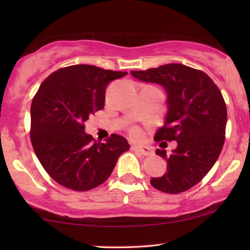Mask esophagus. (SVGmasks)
<instances>
[{
  "label": "esophagus",
  "mask_w": 250,
  "mask_h": 250,
  "mask_svg": "<svg viewBox=\"0 0 250 250\" xmlns=\"http://www.w3.org/2000/svg\"><path fill=\"white\" fill-rule=\"evenodd\" d=\"M132 150L135 151V152H139V153L145 155V156H147V155H151L152 153H153V150L151 149L150 146H132Z\"/></svg>",
  "instance_id": "esophagus-1"
}]
</instances>
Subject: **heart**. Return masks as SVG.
I'll return each instance as SVG.
<instances>
[{
  "label": "heart",
  "mask_w": 250,
  "mask_h": 250,
  "mask_svg": "<svg viewBox=\"0 0 250 250\" xmlns=\"http://www.w3.org/2000/svg\"><path fill=\"white\" fill-rule=\"evenodd\" d=\"M130 135L134 139H140L142 137V131L139 128H131L130 129Z\"/></svg>",
  "instance_id": "b5f03b06"
}]
</instances>
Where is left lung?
<instances>
[{"label":"left lung","mask_w":250,"mask_h":250,"mask_svg":"<svg viewBox=\"0 0 250 250\" xmlns=\"http://www.w3.org/2000/svg\"><path fill=\"white\" fill-rule=\"evenodd\" d=\"M131 75L164 87L167 113L154 140L177 143L170 155L163 149L155 151L166 159L167 170L163 176L153 177L151 184L164 193L188 191L209 172L223 149L227 109L222 92L204 71L182 64L132 70Z\"/></svg>","instance_id":"8db88e82"}]
</instances>
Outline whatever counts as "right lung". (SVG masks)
I'll use <instances>...</instances> for the list:
<instances>
[{"mask_svg": "<svg viewBox=\"0 0 250 250\" xmlns=\"http://www.w3.org/2000/svg\"><path fill=\"white\" fill-rule=\"evenodd\" d=\"M126 74L74 65L42 83L31 105V141L37 159L58 184L79 192L95 188L129 150L121 135L111 134L101 143L84 132V122L104 108L108 83Z\"/></svg>", "mask_w": 250, "mask_h": 250, "instance_id": "right-lung-1", "label": "right lung"}]
</instances>
